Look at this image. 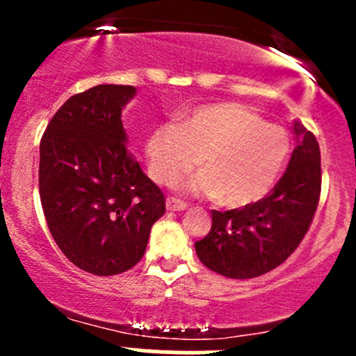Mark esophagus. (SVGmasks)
<instances>
[{
  "instance_id": "1",
  "label": "esophagus",
  "mask_w": 356,
  "mask_h": 356,
  "mask_svg": "<svg viewBox=\"0 0 356 356\" xmlns=\"http://www.w3.org/2000/svg\"><path fill=\"white\" fill-rule=\"evenodd\" d=\"M165 207H167L168 211H182L188 208V204H186L184 201H179L175 198H167V201H165Z\"/></svg>"
}]
</instances>
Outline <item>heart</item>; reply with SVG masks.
Returning a JSON list of instances; mask_svg holds the SVG:
<instances>
[{"instance_id":"heart-1","label":"heart","mask_w":356,"mask_h":356,"mask_svg":"<svg viewBox=\"0 0 356 356\" xmlns=\"http://www.w3.org/2000/svg\"><path fill=\"white\" fill-rule=\"evenodd\" d=\"M289 152L284 127L229 102L184 110L179 124H158L145 139L153 181L172 184L191 172L201 156L204 170L186 182L184 189L218 198L227 208H246L267 198L288 163Z\"/></svg>"}]
</instances>
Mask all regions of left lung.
I'll list each match as a JSON object with an SVG mask.
<instances>
[{"label": "left lung", "mask_w": 356, "mask_h": 356, "mask_svg": "<svg viewBox=\"0 0 356 356\" xmlns=\"http://www.w3.org/2000/svg\"><path fill=\"white\" fill-rule=\"evenodd\" d=\"M296 148L281 181L260 203L211 211V229L198 243L204 267L231 279H251L279 267L312 224L321 196V149L315 136L294 122Z\"/></svg>", "instance_id": "obj_1"}]
</instances>
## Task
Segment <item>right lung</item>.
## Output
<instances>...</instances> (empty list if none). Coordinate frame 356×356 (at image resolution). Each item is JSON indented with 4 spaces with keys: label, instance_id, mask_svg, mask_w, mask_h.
I'll use <instances>...</instances> for the list:
<instances>
[{
    "label": "right lung",
    "instance_id": "1",
    "mask_svg": "<svg viewBox=\"0 0 356 356\" xmlns=\"http://www.w3.org/2000/svg\"><path fill=\"white\" fill-rule=\"evenodd\" d=\"M134 86L99 84L68 98L39 146L49 232L82 270L115 275L143 258L165 196L127 149L122 110Z\"/></svg>",
    "mask_w": 356,
    "mask_h": 356
}]
</instances>
